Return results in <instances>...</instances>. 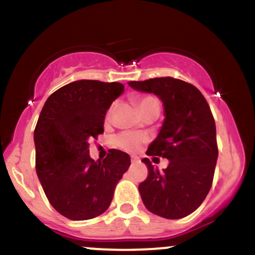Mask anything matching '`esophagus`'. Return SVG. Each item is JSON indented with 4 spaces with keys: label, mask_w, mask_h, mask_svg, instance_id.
Segmentation results:
<instances>
[{
    "label": "esophagus",
    "mask_w": 255,
    "mask_h": 255,
    "mask_svg": "<svg viewBox=\"0 0 255 255\" xmlns=\"http://www.w3.org/2000/svg\"><path fill=\"white\" fill-rule=\"evenodd\" d=\"M130 161H132V163H137V161H139V159H138L137 156H132V158H130Z\"/></svg>",
    "instance_id": "34e87169"
}]
</instances>
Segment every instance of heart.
<instances>
[{"mask_svg":"<svg viewBox=\"0 0 255 255\" xmlns=\"http://www.w3.org/2000/svg\"><path fill=\"white\" fill-rule=\"evenodd\" d=\"M137 104H138V107H139L140 112H143L144 110H145L146 107L150 106V105L158 104V101L151 96H144V97H140V99H138ZM112 111H113V106L109 110V112H107L106 121L111 120ZM145 142H146L145 135L142 134V133H135V132H122L113 138V143H115L116 146L128 151H135L137 149L140 148V145H142L143 143Z\"/></svg>","mask_w":255,"mask_h":255,"instance_id":"heart-1","label":"heart"}]
</instances>
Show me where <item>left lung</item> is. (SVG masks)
Here are the masks:
<instances>
[{
	"instance_id": "8db88e82",
	"label": "left lung",
	"mask_w": 255,
	"mask_h": 255,
	"mask_svg": "<svg viewBox=\"0 0 255 255\" xmlns=\"http://www.w3.org/2000/svg\"><path fill=\"white\" fill-rule=\"evenodd\" d=\"M128 85L156 95L165 116L146 154L169 159V165L159 171L148 158L142 160L149 171L138 187L144 206L168 220L186 217L206 199L215 174L218 149L210 106L194 85L170 76Z\"/></svg>"
}]
</instances>
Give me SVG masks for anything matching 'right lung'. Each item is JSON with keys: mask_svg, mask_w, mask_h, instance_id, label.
<instances>
[{"mask_svg": "<svg viewBox=\"0 0 255 255\" xmlns=\"http://www.w3.org/2000/svg\"><path fill=\"white\" fill-rule=\"evenodd\" d=\"M123 91L120 82L78 80L56 90L43 106L34 129L35 170L51 206L69 220L102 215L129 168L125 151L110 149L97 161L89 154V139L104 133L107 110Z\"/></svg>", "mask_w": 255, "mask_h": 255, "instance_id": "add662e5", "label": "right lung"}]
</instances>
